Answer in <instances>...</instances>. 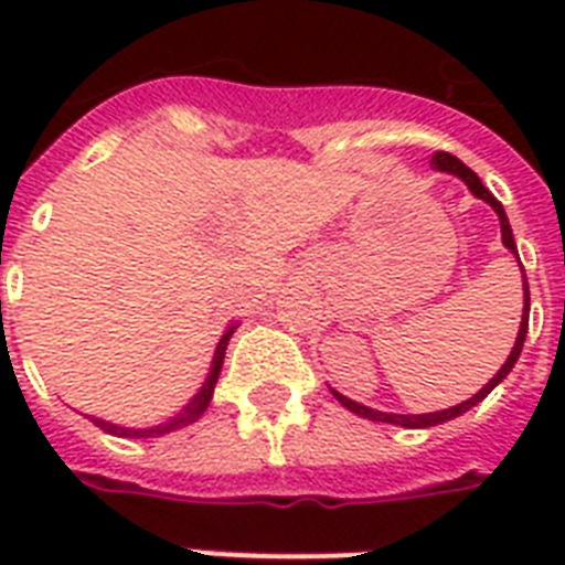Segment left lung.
Here are the masks:
<instances>
[{"label":"left lung","mask_w":565,"mask_h":565,"mask_svg":"<svg viewBox=\"0 0 565 565\" xmlns=\"http://www.w3.org/2000/svg\"><path fill=\"white\" fill-rule=\"evenodd\" d=\"M430 167L439 172H451V175H457V179L466 181V188L472 190L478 199H483V202L490 204L492 211L499 213V222H501V243L516 255V239H513V231H510V222H508V213H504V207H501V202L495 199V195L490 193V190L483 188L481 179L475 175L469 167H466L463 161H457L455 154L448 152H437L434 158H430ZM519 257V255H516ZM522 278H525V269H522ZM527 313H531V292H527V278H525V308H522V322H519V337H516V345H513V352H510V358L504 361V366H501L495 375L490 377V384L483 386V390H478V393L472 395V398H466V402L455 404V407H448V411H437V413H422V416H404V413H384V411H372V407H366V404H358L352 402V398H345L343 393H337V390H331V393L337 395V402L343 404L345 411L358 413V416H363V419H372V422H386V425H402V428H430V425H443V422L455 419V416H463L469 407H475L478 402H483L487 395L495 390V386L504 381V377L510 375V370L516 366L519 354H522V345H525V334H527Z\"/></svg>","instance_id":"obj_1"}]
</instances>
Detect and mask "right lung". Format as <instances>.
Masks as SVG:
<instances>
[{
	"mask_svg": "<svg viewBox=\"0 0 565 565\" xmlns=\"http://www.w3.org/2000/svg\"><path fill=\"white\" fill-rule=\"evenodd\" d=\"M234 328L237 326H231L228 331L222 334L220 345H216V352H213L211 375H207V381L202 384V390L193 395V402H190L188 407H184V411L175 416V419L161 422V425H154V428H119V425H114V422H105V419H93V422H96L102 430L117 434V437H161V434H170V430H179V428H184V425H190V422H195L204 411H207V404H211L213 386H216V377H220L222 361H225V349H228V340H231V334H234Z\"/></svg>",
	"mask_w": 565,
	"mask_h": 565,
	"instance_id": "right-lung-1",
	"label": "right lung"
}]
</instances>
